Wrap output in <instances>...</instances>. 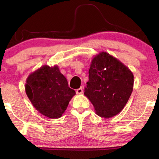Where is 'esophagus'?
Masks as SVG:
<instances>
[{"mask_svg": "<svg viewBox=\"0 0 159 159\" xmlns=\"http://www.w3.org/2000/svg\"><path fill=\"white\" fill-rule=\"evenodd\" d=\"M76 93H77V94H78V95H81L83 93V89H82V88L77 89V90H76Z\"/></svg>", "mask_w": 159, "mask_h": 159, "instance_id": "obj_1", "label": "esophagus"}]
</instances>
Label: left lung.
<instances>
[{"instance_id": "obj_1", "label": "left lung", "mask_w": 159, "mask_h": 159, "mask_svg": "<svg viewBox=\"0 0 159 159\" xmlns=\"http://www.w3.org/2000/svg\"><path fill=\"white\" fill-rule=\"evenodd\" d=\"M133 85L134 75L130 69L116 58L102 51L91 61L84 94L97 115L109 119L122 111Z\"/></svg>"}]
</instances>
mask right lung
<instances>
[{
	"label": "right lung",
	"mask_w": 159,
	"mask_h": 159,
	"mask_svg": "<svg viewBox=\"0 0 159 159\" xmlns=\"http://www.w3.org/2000/svg\"><path fill=\"white\" fill-rule=\"evenodd\" d=\"M25 91L36 110L51 119H58L76 94L57 65H43L26 80Z\"/></svg>",
	"instance_id": "obj_1"
}]
</instances>
